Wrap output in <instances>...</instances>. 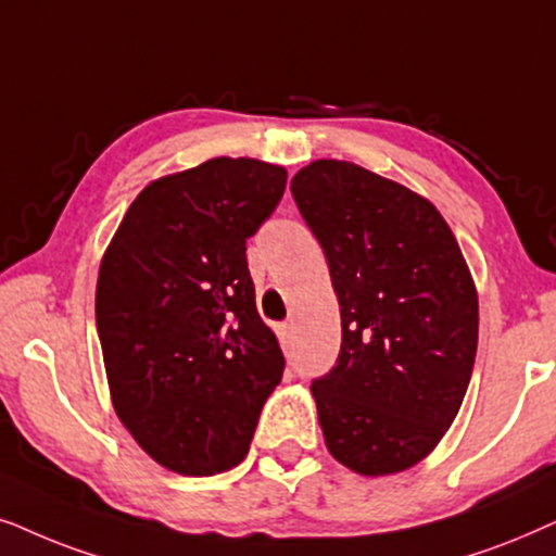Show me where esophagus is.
<instances>
[{"label": "esophagus", "mask_w": 556, "mask_h": 556, "mask_svg": "<svg viewBox=\"0 0 556 556\" xmlns=\"http://www.w3.org/2000/svg\"><path fill=\"white\" fill-rule=\"evenodd\" d=\"M277 336H279V340H282L285 348H290L292 340H294V328H292V325H279Z\"/></svg>", "instance_id": "esophagus-1"}]
</instances>
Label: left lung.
<instances>
[{
  "mask_svg": "<svg viewBox=\"0 0 556 556\" xmlns=\"http://www.w3.org/2000/svg\"><path fill=\"white\" fill-rule=\"evenodd\" d=\"M340 305L338 366L313 381L328 453L366 478L425 460L460 412L478 348V290L425 195L345 160L292 177Z\"/></svg>",
  "mask_w": 556,
  "mask_h": 556,
  "instance_id": "obj_1",
  "label": "left lung"
}]
</instances>
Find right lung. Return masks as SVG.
<instances>
[{
    "label": "right lung",
    "mask_w": 556,
    "mask_h": 556,
    "mask_svg": "<svg viewBox=\"0 0 556 556\" xmlns=\"http://www.w3.org/2000/svg\"><path fill=\"white\" fill-rule=\"evenodd\" d=\"M282 165L216 157L157 177L109 241L96 328L116 417L180 476H216L249 453L285 355L256 309L247 239L271 216Z\"/></svg>",
    "instance_id": "1"
}]
</instances>
